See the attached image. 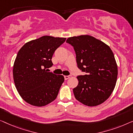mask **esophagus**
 I'll return each mask as SVG.
<instances>
[{"mask_svg":"<svg viewBox=\"0 0 133 133\" xmlns=\"http://www.w3.org/2000/svg\"><path fill=\"white\" fill-rule=\"evenodd\" d=\"M70 77V76H64V79L67 80V79H68Z\"/></svg>","mask_w":133,"mask_h":133,"instance_id":"34e87169","label":"esophagus"}]
</instances>
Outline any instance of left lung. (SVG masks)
I'll return each mask as SVG.
<instances>
[{"label": "left lung", "instance_id": "8db88e82", "mask_svg": "<svg viewBox=\"0 0 133 133\" xmlns=\"http://www.w3.org/2000/svg\"><path fill=\"white\" fill-rule=\"evenodd\" d=\"M66 42L74 48L78 67L86 73L77 76L78 84L73 89L75 97L87 106L102 104L111 95L117 81V65L111 49L89 35L69 37Z\"/></svg>", "mask_w": 133, "mask_h": 133}]
</instances>
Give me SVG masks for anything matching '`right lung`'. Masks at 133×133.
<instances>
[{"label":"right lung","mask_w":133,"mask_h":133,"mask_svg":"<svg viewBox=\"0 0 133 133\" xmlns=\"http://www.w3.org/2000/svg\"><path fill=\"white\" fill-rule=\"evenodd\" d=\"M66 38L44 35L27 42L18 52L13 66L16 89L23 99L36 107L54 101L64 81L63 75L48 72L54 52Z\"/></svg>","instance_id":"add662e5"}]
</instances>
